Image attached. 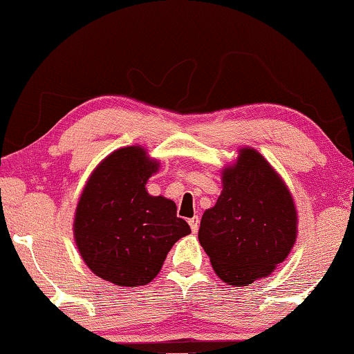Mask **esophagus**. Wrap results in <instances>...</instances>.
Listing matches in <instances>:
<instances>
[{
    "label": "esophagus",
    "mask_w": 354,
    "mask_h": 354,
    "mask_svg": "<svg viewBox=\"0 0 354 354\" xmlns=\"http://www.w3.org/2000/svg\"><path fill=\"white\" fill-rule=\"evenodd\" d=\"M188 223H189V228H192V232H193V233H196V232H198V228H199V218H198V217L189 218V220H188Z\"/></svg>",
    "instance_id": "34e87169"
}]
</instances>
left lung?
<instances>
[{"label":"left lung","instance_id":"obj_1","mask_svg":"<svg viewBox=\"0 0 354 354\" xmlns=\"http://www.w3.org/2000/svg\"><path fill=\"white\" fill-rule=\"evenodd\" d=\"M297 214L289 189L265 158L244 148L223 171V192L199 225V243L230 286L268 276L290 252Z\"/></svg>","mask_w":354,"mask_h":354}]
</instances>
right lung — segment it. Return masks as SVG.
<instances>
[{
	"label": "right lung",
	"mask_w": 354,
	"mask_h": 354,
	"mask_svg": "<svg viewBox=\"0 0 354 354\" xmlns=\"http://www.w3.org/2000/svg\"><path fill=\"white\" fill-rule=\"evenodd\" d=\"M158 162L139 147L120 148L92 172L75 217L86 265L116 286H145L160 273L174 244L192 232L176 203L150 196L145 183Z\"/></svg>",
	"instance_id": "right-lung-1"
}]
</instances>
